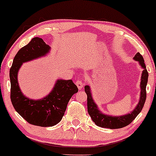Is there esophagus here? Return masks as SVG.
Instances as JSON below:
<instances>
[{
	"label": "esophagus",
	"instance_id": "obj_1",
	"mask_svg": "<svg viewBox=\"0 0 156 156\" xmlns=\"http://www.w3.org/2000/svg\"><path fill=\"white\" fill-rule=\"evenodd\" d=\"M76 85L79 90H81V89L83 87V83L81 81H79V80H78V81H77Z\"/></svg>",
	"mask_w": 156,
	"mask_h": 156
}]
</instances>
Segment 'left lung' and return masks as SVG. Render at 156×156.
Returning <instances> with one entry per match:
<instances>
[{"label":"left lung","instance_id":"obj_1","mask_svg":"<svg viewBox=\"0 0 156 156\" xmlns=\"http://www.w3.org/2000/svg\"><path fill=\"white\" fill-rule=\"evenodd\" d=\"M133 59L139 63L143 71L141 73V83H140L141 92H140L139 101L134 109L129 113L121 115H110L103 113L98 109L97 104L92 98L90 87L88 85L84 87L85 92L87 95V111L92 121L95 122L97 126L103 128H109V129H119V128L124 127L130 124L136 119V116L141 112L146 101V87L148 81V73L146 69V65L144 64V60L139 52L136 53Z\"/></svg>","mask_w":156,"mask_h":156}]
</instances>
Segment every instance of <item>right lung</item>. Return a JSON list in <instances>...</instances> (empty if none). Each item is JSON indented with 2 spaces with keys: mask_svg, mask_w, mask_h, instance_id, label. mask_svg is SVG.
Returning <instances> with one entry per match:
<instances>
[{
  "mask_svg": "<svg viewBox=\"0 0 156 156\" xmlns=\"http://www.w3.org/2000/svg\"><path fill=\"white\" fill-rule=\"evenodd\" d=\"M51 48L40 37H34L18 51L10 68L11 101L16 112L31 124L52 126L64 116L66 106L78 89L71 80L58 79L51 92L43 98L27 97L21 92L18 81L19 69L23 63L40 58L49 54Z\"/></svg>",
  "mask_w": 156,
  "mask_h": 156,
  "instance_id": "add662e5",
  "label": "right lung"
}]
</instances>
